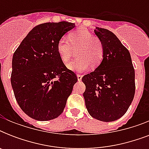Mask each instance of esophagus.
Returning <instances> with one entry per match:
<instances>
[{
    "label": "esophagus",
    "mask_w": 149,
    "mask_h": 149,
    "mask_svg": "<svg viewBox=\"0 0 149 149\" xmlns=\"http://www.w3.org/2000/svg\"><path fill=\"white\" fill-rule=\"evenodd\" d=\"M77 79H78V80H79V81H80V80L82 79V75L77 74Z\"/></svg>",
    "instance_id": "1"
}]
</instances>
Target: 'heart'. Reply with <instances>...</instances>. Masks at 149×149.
I'll return each mask as SVG.
<instances>
[{
    "mask_svg": "<svg viewBox=\"0 0 149 149\" xmlns=\"http://www.w3.org/2000/svg\"><path fill=\"white\" fill-rule=\"evenodd\" d=\"M68 41L62 38L56 45V50L61 60L66 63L77 50V58L67 64L69 70L74 72H84L91 65L97 67L104 58V45L97 36H93L86 29H79L68 35Z\"/></svg>",
    "mask_w": 149,
    "mask_h": 149,
    "instance_id": "heart-1",
    "label": "heart"
}]
</instances>
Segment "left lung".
Segmentation results:
<instances>
[{"label": "left lung", "instance_id": "8db88e82", "mask_svg": "<svg viewBox=\"0 0 149 149\" xmlns=\"http://www.w3.org/2000/svg\"><path fill=\"white\" fill-rule=\"evenodd\" d=\"M94 33L103 42L104 58L82 78L84 97L91 117L110 122L121 118L134 99V70L130 52L113 32L97 27Z\"/></svg>", "mask_w": 149, "mask_h": 149}]
</instances>
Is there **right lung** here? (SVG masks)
Returning <instances> with one entry per match:
<instances>
[{
  "label": "right lung",
  "mask_w": 149,
  "mask_h": 149,
  "mask_svg": "<svg viewBox=\"0 0 149 149\" xmlns=\"http://www.w3.org/2000/svg\"><path fill=\"white\" fill-rule=\"evenodd\" d=\"M75 24L48 22L35 27L12 58L10 83L22 111L37 120L55 119L63 113L77 75L68 70L56 45Z\"/></svg>",
  "instance_id": "right-lung-1"
}]
</instances>
